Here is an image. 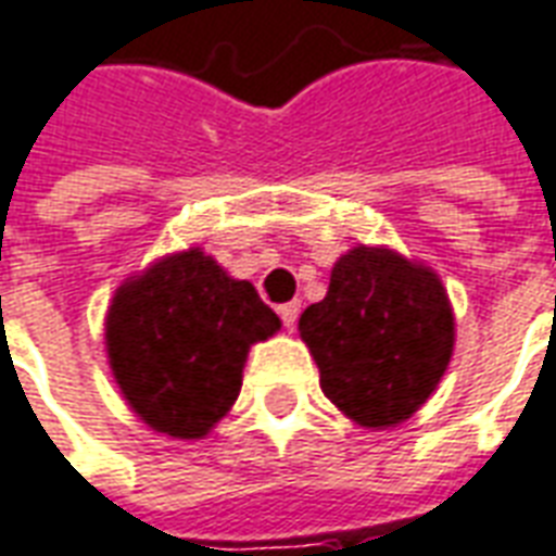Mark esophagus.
Instances as JSON below:
<instances>
[{
	"label": "esophagus",
	"instance_id": "obj_1",
	"mask_svg": "<svg viewBox=\"0 0 556 556\" xmlns=\"http://www.w3.org/2000/svg\"><path fill=\"white\" fill-rule=\"evenodd\" d=\"M298 315H301V303L298 301L282 303V306H279V318H282V325L289 327V330L298 325Z\"/></svg>",
	"mask_w": 556,
	"mask_h": 556
}]
</instances>
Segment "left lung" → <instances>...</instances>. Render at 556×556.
Masks as SVG:
<instances>
[{
    "mask_svg": "<svg viewBox=\"0 0 556 556\" xmlns=\"http://www.w3.org/2000/svg\"><path fill=\"white\" fill-rule=\"evenodd\" d=\"M325 396L363 429H393L438 390L455 349L441 277L390 247L357 243L330 270L325 301L298 321Z\"/></svg>",
    "mask_w": 556,
    "mask_h": 556,
    "instance_id": "8db88e82",
    "label": "left lung"
}]
</instances>
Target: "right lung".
<instances>
[{"label":"right lung","instance_id":"add662e5","mask_svg":"<svg viewBox=\"0 0 556 556\" xmlns=\"http://www.w3.org/2000/svg\"><path fill=\"white\" fill-rule=\"evenodd\" d=\"M279 327L250 279L229 277L214 255L190 247L115 289L103 345L115 384L148 429L199 441L235 405L250 349Z\"/></svg>","mask_w":556,"mask_h":556}]
</instances>
